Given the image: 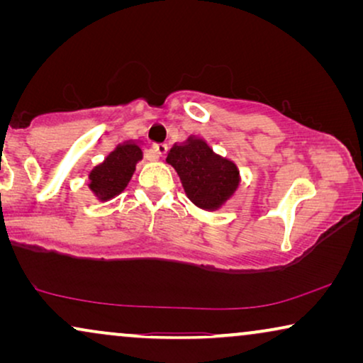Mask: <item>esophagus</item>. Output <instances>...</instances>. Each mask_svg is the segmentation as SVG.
<instances>
[{"label":"esophagus","instance_id":"34e87169","mask_svg":"<svg viewBox=\"0 0 363 363\" xmlns=\"http://www.w3.org/2000/svg\"><path fill=\"white\" fill-rule=\"evenodd\" d=\"M167 150H168L167 143H155V145H153V153H155L157 157H163L167 153Z\"/></svg>","mask_w":363,"mask_h":363}]
</instances>
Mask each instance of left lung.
<instances>
[{"label":"left lung","mask_w":363,"mask_h":363,"mask_svg":"<svg viewBox=\"0 0 363 363\" xmlns=\"http://www.w3.org/2000/svg\"><path fill=\"white\" fill-rule=\"evenodd\" d=\"M167 162L177 170L188 198L203 210H218L240 186L235 163L216 155L206 142L198 138L173 147Z\"/></svg>","instance_id":"8db88e82"}]
</instances>
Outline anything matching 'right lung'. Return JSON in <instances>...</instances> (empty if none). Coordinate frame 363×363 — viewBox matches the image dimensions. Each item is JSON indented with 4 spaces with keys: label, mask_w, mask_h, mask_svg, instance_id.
Here are the masks:
<instances>
[{
    "label": "right lung",
    "mask_w": 363,
    "mask_h": 363,
    "mask_svg": "<svg viewBox=\"0 0 363 363\" xmlns=\"http://www.w3.org/2000/svg\"><path fill=\"white\" fill-rule=\"evenodd\" d=\"M142 158L140 147L135 143L118 145L101 165L91 172V190L99 200H111L118 195L130 180L135 163Z\"/></svg>",
    "instance_id": "right-lung-1"
}]
</instances>
